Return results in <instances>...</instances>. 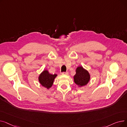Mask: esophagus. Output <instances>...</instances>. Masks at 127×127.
<instances>
[{
	"label": "esophagus",
	"mask_w": 127,
	"mask_h": 127,
	"mask_svg": "<svg viewBox=\"0 0 127 127\" xmlns=\"http://www.w3.org/2000/svg\"><path fill=\"white\" fill-rule=\"evenodd\" d=\"M62 75H68V72H62Z\"/></svg>",
	"instance_id": "esophagus-1"
}]
</instances>
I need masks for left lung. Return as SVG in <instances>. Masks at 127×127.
<instances>
[{
	"label": "left lung",
	"instance_id": "8db88e82",
	"mask_svg": "<svg viewBox=\"0 0 127 127\" xmlns=\"http://www.w3.org/2000/svg\"><path fill=\"white\" fill-rule=\"evenodd\" d=\"M76 75L74 76L75 83L80 87L86 85L90 80V75L82 66H78L76 70Z\"/></svg>",
	"mask_w": 127,
	"mask_h": 127
}]
</instances>
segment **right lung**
<instances>
[{"mask_svg": "<svg viewBox=\"0 0 127 127\" xmlns=\"http://www.w3.org/2000/svg\"><path fill=\"white\" fill-rule=\"evenodd\" d=\"M57 76V74H50L47 70H44L38 77V81L43 86L49 89L50 88L55 78Z\"/></svg>", "mask_w": 127, "mask_h": 127, "instance_id": "add662e5", "label": "right lung"}]
</instances>
